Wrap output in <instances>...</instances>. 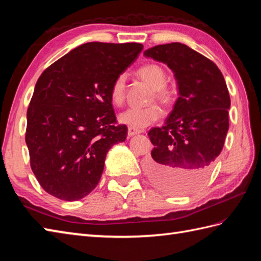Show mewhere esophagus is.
<instances>
[{
    "instance_id": "34e87169",
    "label": "esophagus",
    "mask_w": 261,
    "mask_h": 261,
    "mask_svg": "<svg viewBox=\"0 0 261 261\" xmlns=\"http://www.w3.org/2000/svg\"><path fill=\"white\" fill-rule=\"evenodd\" d=\"M139 134H141V130H137V129H134V127H129V129H127V136L129 137H134Z\"/></svg>"
}]
</instances>
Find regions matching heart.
Returning <instances> with one entry per match:
<instances>
[{"label": "heart", "instance_id": "heart-1", "mask_svg": "<svg viewBox=\"0 0 261 261\" xmlns=\"http://www.w3.org/2000/svg\"><path fill=\"white\" fill-rule=\"evenodd\" d=\"M138 75L153 88L154 95L162 101H168L171 92L166 86V73L162 66L148 64L138 70ZM125 98V77L120 75L116 77L111 87V101L116 105H121ZM162 116V110L157 105L147 108H129L119 114V122L129 127L140 130L156 122Z\"/></svg>", "mask_w": 261, "mask_h": 261}]
</instances>
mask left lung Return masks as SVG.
<instances>
[{"label": "left lung", "mask_w": 261, "mask_h": 261, "mask_svg": "<svg viewBox=\"0 0 261 261\" xmlns=\"http://www.w3.org/2000/svg\"><path fill=\"white\" fill-rule=\"evenodd\" d=\"M173 70L178 98L165 124L148 132L154 146L146 163L159 190L184 195L201 187L222 151L229 130L230 95L212 60L180 42L143 53Z\"/></svg>", "instance_id": "obj_1"}]
</instances>
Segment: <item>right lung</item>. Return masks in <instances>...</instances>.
<instances>
[{
  "label": "right lung",
  "mask_w": 261,
  "mask_h": 261,
  "mask_svg": "<svg viewBox=\"0 0 261 261\" xmlns=\"http://www.w3.org/2000/svg\"><path fill=\"white\" fill-rule=\"evenodd\" d=\"M141 43L87 42L43 71L27 112L31 169L48 194L79 201L98 184L107 153L123 142L111 87L135 62Z\"/></svg>",
  "instance_id": "1"
}]
</instances>
